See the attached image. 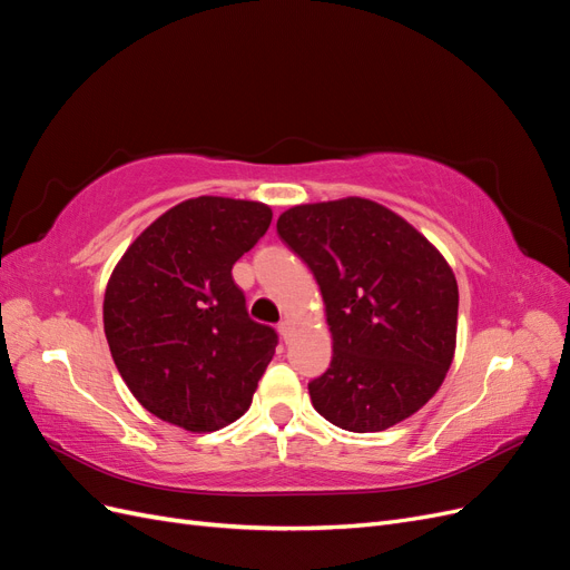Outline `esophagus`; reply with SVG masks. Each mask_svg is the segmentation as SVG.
<instances>
[{
    "mask_svg": "<svg viewBox=\"0 0 570 570\" xmlns=\"http://www.w3.org/2000/svg\"><path fill=\"white\" fill-rule=\"evenodd\" d=\"M278 333H281V337L287 342V340L292 337V333H295V323H292L289 318L281 321V323H278Z\"/></svg>",
    "mask_w": 570,
    "mask_h": 570,
    "instance_id": "esophagus-1",
    "label": "esophagus"
}]
</instances>
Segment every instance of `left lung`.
I'll return each instance as SVG.
<instances>
[{
	"label": "left lung",
	"mask_w": 570,
	"mask_h": 570,
	"mask_svg": "<svg viewBox=\"0 0 570 570\" xmlns=\"http://www.w3.org/2000/svg\"><path fill=\"white\" fill-rule=\"evenodd\" d=\"M278 235L312 268L333 361L308 383L325 421L381 433L416 413L452 366L459 287L444 256L383 204L347 197L292 206Z\"/></svg>",
	"instance_id": "obj_1"
}]
</instances>
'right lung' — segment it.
Instances as JSON below:
<instances>
[{
  "label": "right lung",
  "mask_w": 570,
  "mask_h": 570,
  "mask_svg": "<svg viewBox=\"0 0 570 570\" xmlns=\"http://www.w3.org/2000/svg\"><path fill=\"white\" fill-rule=\"evenodd\" d=\"M271 218L262 202L187 199L116 264L105 292L107 342L128 390L157 419L214 433L249 409L278 335L249 318L233 264Z\"/></svg>",
  "instance_id": "obj_1"
}]
</instances>
